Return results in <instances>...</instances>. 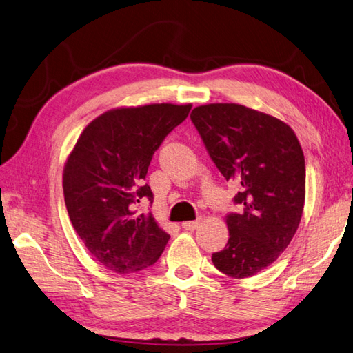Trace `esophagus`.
<instances>
[{"label":"esophagus","instance_id":"34e87169","mask_svg":"<svg viewBox=\"0 0 353 353\" xmlns=\"http://www.w3.org/2000/svg\"><path fill=\"white\" fill-rule=\"evenodd\" d=\"M183 228L187 231H194L199 226V221H192V222H183Z\"/></svg>","mask_w":353,"mask_h":353}]
</instances>
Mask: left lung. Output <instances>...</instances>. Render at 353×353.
Instances as JSON below:
<instances>
[{"label": "left lung", "mask_w": 353, "mask_h": 353, "mask_svg": "<svg viewBox=\"0 0 353 353\" xmlns=\"http://www.w3.org/2000/svg\"><path fill=\"white\" fill-rule=\"evenodd\" d=\"M199 131L217 169L240 192L243 211L225 217L230 239L211 256L217 270L241 279L268 268L290 245L305 205V159L290 125L240 104L193 108Z\"/></svg>", "instance_id": "left-lung-1"}]
</instances>
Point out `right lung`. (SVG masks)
Wrapping results in <instances>:
<instances>
[{
    "label": "right lung",
    "mask_w": 353,
    "mask_h": 353,
    "mask_svg": "<svg viewBox=\"0 0 353 353\" xmlns=\"http://www.w3.org/2000/svg\"><path fill=\"white\" fill-rule=\"evenodd\" d=\"M192 104L112 108L95 117L78 137L63 169L68 214L97 261L121 275L150 268L170 236L151 213L137 214L150 199L143 184L154 152L178 127Z\"/></svg>",
    "instance_id": "right-lung-1"
}]
</instances>
